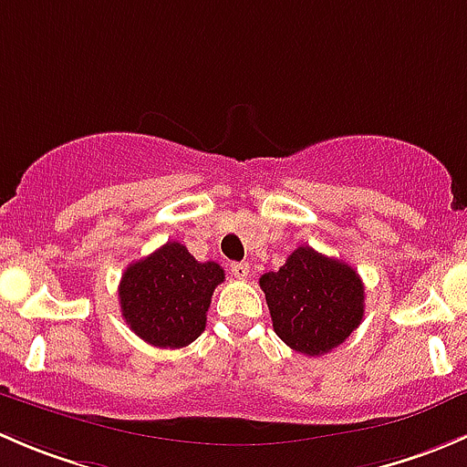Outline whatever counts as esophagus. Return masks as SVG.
Masks as SVG:
<instances>
[{"mask_svg":"<svg viewBox=\"0 0 467 467\" xmlns=\"http://www.w3.org/2000/svg\"><path fill=\"white\" fill-rule=\"evenodd\" d=\"M230 271H233V275L237 277V280H246V277L251 275V264H248V262H234L233 266H230Z\"/></svg>","mask_w":467,"mask_h":467,"instance_id":"esophagus-1","label":"esophagus"}]
</instances>
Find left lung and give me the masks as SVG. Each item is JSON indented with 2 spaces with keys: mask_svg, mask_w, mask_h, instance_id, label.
<instances>
[{
  "mask_svg": "<svg viewBox=\"0 0 467 467\" xmlns=\"http://www.w3.org/2000/svg\"><path fill=\"white\" fill-rule=\"evenodd\" d=\"M273 329L296 352L318 357L341 346L364 318V282L346 262L300 246L280 271L260 277Z\"/></svg>",
  "mask_w": 467,
  "mask_h": 467,
  "instance_id": "1",
  "label": "left lung"
}]
</instances>
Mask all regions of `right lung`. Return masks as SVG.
Returning <instances> with one entry per match:
<instances>
[{
    "mask_svg": "<svg viewBox=\"0 0 467 467\" xmlns=\"http://www.w3.org/2000/svg\"><path fill=\"white\" fill-rule=\"evenodd\" d=\"M223 277L216 262H199L182 244L167 242L124 271L121 317L150 346L185 348L205 329L212 294Z\"/></svg>",
    "mask_w": 467,
    "mask_h": 467,
    "instance_id": "1",
    "label": "right lung"
}]
</instances>
